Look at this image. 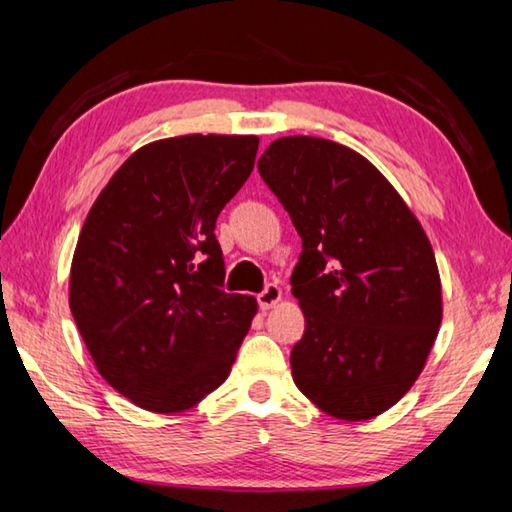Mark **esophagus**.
<instances>
[{"instance_id": "1", "label": "esophagus", "mask_w": 512, "mask_h": 512, "mask_svg": "<svg viewBox=\"0 0 512 512\" xmlns=\"http://www.w3.org/2000/svg\"><path fill=\"white\" fill-rule=\"evenodd\" d=\"M282 300V289L277 287V284H268V287L259 293L257 296V302H259V307H262L264 311L266 309H271V307H275L277 302Z\"/></svg>"}]
</instances>
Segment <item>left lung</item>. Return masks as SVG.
<instances>
[{
	"instance_id": "obj_1",
	"label": "left lung",
	"mask_w": 512,
	"mask_h": 512,
	"mask_svg": "<svg viewBox=\"0 0 512 512\" xmlns=\"http://www.w3.org/2000/svg\"><path fill=\"white\" fill-rule=\"evenodd\" d=\"M257 169L302 237L293 381L336 420L377 418L420 377L443 320L429 239L384 173L339 142L280 137Z\"/></svg>"
}]
</instances>
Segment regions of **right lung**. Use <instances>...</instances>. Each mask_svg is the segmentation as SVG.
I'll return each instance as SVG.
<instances>
[{"label": "right lung", "mask_w": 512, "mask_h": 512, "mask_svg": "<svg viewBox=\"0 0 512 512\" xmlns=\"http://www.w3.org/2000/svg\"><path fill=\"white\" fill-rule=\"evenodd\" d=\"M257 135L137 149L90 207L69 309L99 375L151 413H183L230 375L257 300L225 293L216 216L255 167Z\"/></svg>", "instance_id": "1"}]
</instances>
